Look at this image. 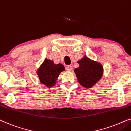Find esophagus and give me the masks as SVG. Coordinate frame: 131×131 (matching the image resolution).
<instances>
[{"instance_id":"obj_1","label":"esophagus","mask_w":131,"mask_h":131,"mask_svg":"<svg viewBox=\"0 0 131 131\" xmlns=\"http://www.w3.org/2000/svg\"><path fill=\"white\" fill-rule=\"evenodd\" d=\"M66 69L68 71H72V67L71 65H68L66 67Z\"/></svg>"}]
</instances>
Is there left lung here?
Instances as JSON below:
<instances>
[{
  "instance_id": "left-lung-1",
  "label": "left lung",
  "mask_w": 131,
  "mask_h": 131,
  "mask_svg": "<svg viewBox=\"0 0 131 131\" xmlns=\"http://www.w3.org/2000/svg\"><path fill=\"white\" fill-rule=\"evenodd\" d=\"M80 67L75 69L78 82L81 86L90 88L99 81L103 74L102 66L96 62L90 60L88 57L78 62Z\"/></svg>"
}]
</instances>
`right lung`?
<instances>
[{
	"mask_svg": "<svg viewBox=\"0 0 131 131\" xmlns=\"http://www.w3.org/2000/svg\"><path fill=\"white\" fill-rule=\"evenodd\" d=\"M64 71V67L63 64H55L53 61L45 59L37 73L42 83L46 85L48 88H52L56 84L59 74Z\"/></svg>",
	"mask_w": 131,
	"mask_h": 131,
	"instance_id": "1",
	"label": "right lung"
}]
</instances>
